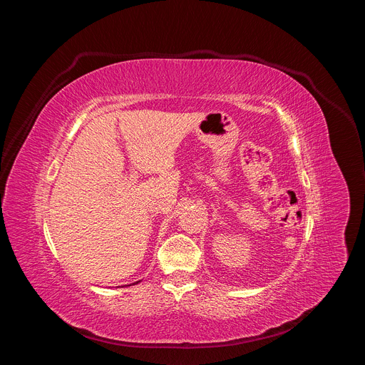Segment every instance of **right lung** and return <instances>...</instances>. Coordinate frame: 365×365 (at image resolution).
Masks as SVG:
<instances>
[{
  "instance_id": "add662e5",
  "label": "right lung",
  "mask_w": 365,
  "mask_h": 365,
  "mask_svg": "<svg viewBox=\"0 0 365 365\" xmlns=\"http://www.w3.org/2000/svg\"><path fill=\"white\" fill-rule=\"evenodd\" d=\"M128 286H130V284H128Z\"/></svg>"
}]
</instances>
